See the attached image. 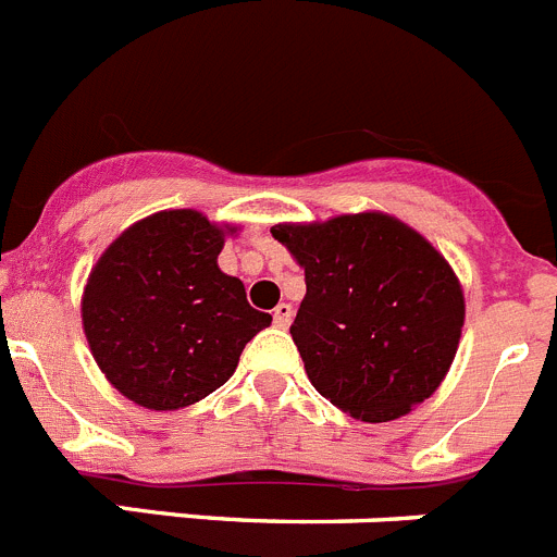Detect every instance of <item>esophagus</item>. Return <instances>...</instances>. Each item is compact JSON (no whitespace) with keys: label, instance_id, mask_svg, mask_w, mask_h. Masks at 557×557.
Masks as SVG:
<instances>
[{"label":"esophagus","instance_id":"34e87169","mask_svg":"<svg viewBox=\"0 0 557 557\" xmlns=\"http://www.w3.org/2000/svg\"><path fill=\"white\" fill-rule=\"evenodd\" d=\"M273 323L278 329H289V323H293V307L289 304H278L273 309Z\"/></svg>","mask_w":557,"mask_h":557}]
</instances>
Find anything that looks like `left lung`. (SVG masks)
<instances>
[{
  "label": "left lung",
  "instance_id": "obj_1",
  "mask_svg": "<svg viewBox=\"0 0 557 557\" xmlns=\"http://www.w3.org/2000/svg\"><path fill=\"white\" fill-rule=\"evenodd\" d=\"M270 234L307 278L289 334L314 391L368 424L407 416L437 391L466 301L424 236L382 211L278 223Z\"/></svg>",
  "mask_w": 557,
  "mask_h": 557
}]
</instances>
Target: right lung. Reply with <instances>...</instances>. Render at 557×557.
Segmentation results:
<instances>
[{"mask_svg":"<svg viewBox=\"0 0 557 557\" xmlns=\"http://www.w3.org/2000/svg\"><path fill=\"white\" fill-rule=\"evenodd\" d=\"M231 225L195 209L122 231L83 289V332L116 391L147 410H181L228 382L245 343L270 326L218 256Z\"/></svg>","mask_w":557,"mask_h":557,"instance_id":"add662e5","label":"right lung"}]
</instances>
